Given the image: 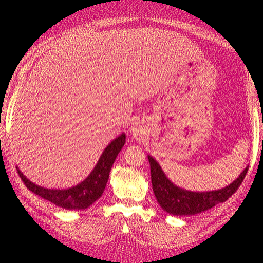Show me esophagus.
I'll use <instances>...</instances> for the list:
<instances>
[{"label":"esophagus","mask_w":263,"mask_h":263,"mask_svg":"<svg viewBox=\"0 0 263 263\" xmlns=\"http://www.w3.org/2000/svg\"><path fill=\"white\" fill-rule=\"evenodd\" d=\"M131 136L136 140H142V137L144 136V128L143 126L140 125V123H136L134 127L131 128Z\"/></svg>","instance_id":"1"}]
</instances>
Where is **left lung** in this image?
I'll return each instance as SVG.
<instances>
[{
  "instance_id": "1",
  "label": "left lung",
  "mask_w": 263,
  "mask_h": 263,
  "mask_svg": "<svg viewBox=\"0 0 263 263\" xmlns=\"http://www.w3.org/2000/svg\"><path fill=\"white\" fill-rule=\"evenodd\" d=\"M148 161L155 197L162 209L172 215H195V214L209 210L220 203H224L232 197L234 193H236L238 186L245 179L247 170H249L246 168L236 180H234L230 185L225 188L199 193L178 188L164 176L162 168L159 167L155 158L148 156Z\"/></svg>"
}]
</instances>
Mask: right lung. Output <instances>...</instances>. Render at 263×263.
I'll return each instance as SVG.
<instances>
[{"mask_svg": "<svg viewBox=\"0 0 263 263\" xmlns=\"http://www.w3.org/2000/svg\"><path fill=\"white\" fill-rule=\"evenodd\" d=\"M126 142V136L122 134L121 136L114 140L110 144L105 148L104 152L99 159L98 164L95 165L93 171L90 173V176L86 178L84 182L78 184L77 186L69 189H45L35 185L32 182H29L27 178L18 171L21 179L25 183V185L31 192L37 194L38 197L50 201L57 206L63 208V209H87L90 205L95 203L104 193L105 186L108 180V174H110L111 167H112L115 159L121 151Z\"/></svg>", "mask_w": 263, "mask_h": 263, "instance_id": "add662e5", "label": "right lung"}]
</instances>
